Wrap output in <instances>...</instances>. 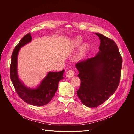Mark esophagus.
Wrapping results in <instances>:
<instances>
[{
    "mask_svg": "<svg viewBox=\"0 0 134 134\" xmlns=\"http://www.w3.org/2000/svg\"><path fill=\"white\" fill-rule=\"evenodd\" d=\"M74 75V71L73 69H69L67 71L66 77L67 78H71Z\"/></svg>",
    "mask_w": 134,
    "mask_h": 134,
    "instance_id": "34e87169",
    "label": "esophagus"
}]
</instances>
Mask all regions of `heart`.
<instances>
[{"label":"heart","instance_id":"heart-1","mask_svg":"<svg viewBox=\"0 0 134 134\" xmlns=\"http://www.w3.org/2000/svg\"><path fill=\"white\" fill-rule=\"evenodd\" d=\"M82 42V39L81 37L78 36L77 37H76V40H75L76 46H79L80 44ZM88 49H89V46H88V44L85 43V44H82V46L80 48L79 55L80 56H82L83 55L85 54V53L88 51Z\"/></svg>","mask_w":134,"mask_h":134}]
</instances>
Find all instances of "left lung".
<instances>
[{
    "label": "left lung",
    "instance_id": "obj_1",
    "mask_svg": "<svg viewBox=\"0 0 134 134\" xmlns=\"http://www.w3.org/2000/svg\"><path fill=\"white\" fill-rule=\"evenodd\" d=\"M95 34L100 39L99 51L95 57L75 65L81 81L77 94L81 103L88 107L100 105L115 92L122 63L115 41L101 34Z\"/></svg>",
    "mask_w": 134,
    "mask_h": 134
}]
</instances>
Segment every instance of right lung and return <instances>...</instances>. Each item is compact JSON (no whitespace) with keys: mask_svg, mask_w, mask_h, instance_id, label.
Returning a JSON list of instances; mask_svg holds the SVG:
<instances>
[{"mask_svg":"<svg viewBox=\"0 0 134 134\" xmlns=\"http://www.w3.org/2000/svg\"><path fill=\"white\" fill-rule=\"evenodd\" d=\"M32 40L30 33L23 37L14 49L12 55L10 75L12 83L18 96L26 103L36 106L45 105L55 96L59 81L64 78L65 70L49 72L36 88L26 86L19 79L17 72V57L20 48Z\"/></svg>","mask_w":134,"mask_h":134,"instance_id":"right-lung-1","label":"right lung"}]
</instances>
